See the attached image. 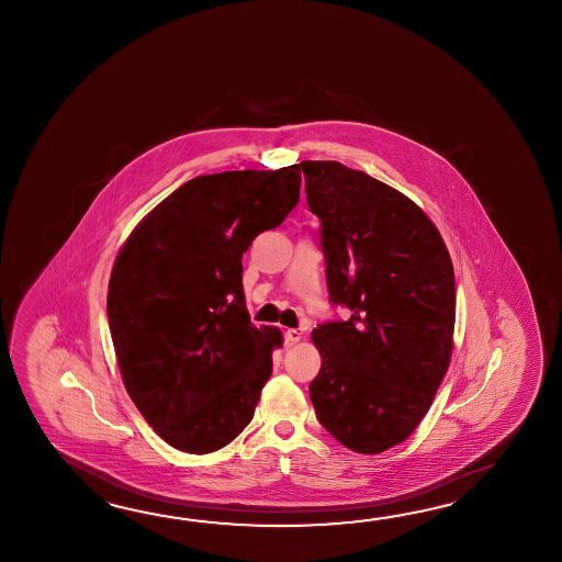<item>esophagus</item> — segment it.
I'll list each match as a JSON object with an SVG mask.
<instances>
[{
	"instance_id": "esophagus-1",
	"label": "esophagus",
	"mask_w": 562,
	"mask_h": 562,
	"mask_svg": "<svg viewBox=\"0 0 562 562\" xmlns=\"http://www.w3.org/2000/svg\"><path fill=\"white\" fill-rule=\"evenodd\" d=\"M303 334L299 329H286L285 331V347H293L297 341H301Z\"/></svg>"
}]
</instances>
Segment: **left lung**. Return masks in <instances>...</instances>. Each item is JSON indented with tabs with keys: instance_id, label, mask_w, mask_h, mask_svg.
I'll return each mask as SVG.
<instances>
[{
	"instance_id": "left-lung-1",
	"label": "left lung",
	"mask_w": 562,
	"mask_h": 562,
	"mask_svg": "<svg viewBox=\"0 0 562 562\" xmlns=\"http://www.w3.org/2000/svg\"><path fill=\"white\" fill-rule=\"evenodd\" d=\"M301 170L322 221L329 297L351 310L311 334L322 356L311 402L337 442L380 454L418 428L450 366L454 267L406 194L335 160H303Z\"/></svg>"
}]
</instances>
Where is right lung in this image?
Returning a JSON list of instances; mask_svg holds the SVG:
<instances>
[{
	"instance_id": "1",
	"label": "right lung",
	"mask_w": 562,
	"mask_h": 562,
	"mask_svg": "<svg viewBox=\"0 0 562 562\" xmlns=\"http://www.w3.org/2000/svg\"><path fill=\"white\" fill-rule=\"evenodd\" d=\"M299 165L184 182L122 245L108 283L120 375L156 434L189 454L233 442L283 346L245 307L243 252L299 201Z\"/></svg>"
}]
</instances>
